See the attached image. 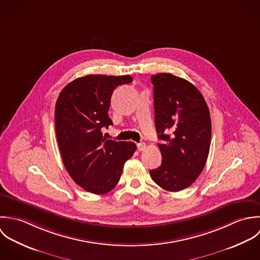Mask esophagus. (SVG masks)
Here are the masks:
<instances>
[{
    "label": "esophagus",
    "instance_id": "esophagus-1",
    "mask_svg": "<svg viewBox=\"0 0 260 260\" xmlns=\"http://www.w3.org/2000/svg\"><path fill=\"white\" fill-rule=\"evenodd\" d=\"M137 147H138V150L140 151V152H142V151H144L145 149H146V144L145 143H140V144H138L137 145Z\"/></svg>",
    "mask_w": 260,
    "mask_h": 260
}]
</instances>
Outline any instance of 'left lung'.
<instances>
[{
    "label": "left lung",
    "mask_w": 260,
    "mask_h": 260,
    "mask_svg": "<svg viewBox=\"0 0 260 260\" xmlns=\"http://www.w3.org/2000/svg\"><path fill=\"white\" fill-rule=\"evenodd\" d=\"M155 124L161 164L150 171L166 191L191 186L202 173L211 143V117L201 92L188 80L171 73L152 75Z\"/></svg>",
    "instance_id": "8db88e82"
}]
</instances>
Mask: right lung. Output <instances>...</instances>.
<instances>
[{
    "label": "right lung",
    "mask_w": 260,
    "mask_h": 260,
    "mask_svg": "<svg viewBox=\"0 0 260 260\" xmlns=\"http://www.w3.org/2000/svg\"><path fill=\"white\" fill-rule=\"evenodd\" d=\"M132 81L129 75H86L68 83L57 99L55 128L62 160L73 181L87 192L111 191L137 150L135 143L106 140L102 133L112 124L107 111L113 90Z\"/></svg>",
    "instance_id": "1"
}]
</instances>
